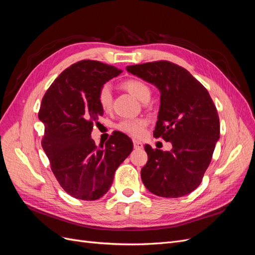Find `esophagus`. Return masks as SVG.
Masks as SVG:
<instances>
[{
	"instance_id": "1",
	"label": "esophagus",
	"mask_w": 255,
	"mask_h": 255,
	"mask_svg": "<svg viewBox=\"0 0 255 255\" xmlns=\"http://www.w3.org/2000/svg\"><path fill=\"white\" fill-rule=\"evenodd\" d=\"M133 143H134V149H136V150H141V149L143 148V144H142V142H140V141L134 140Z\"/></svg>"
}]
</instances>
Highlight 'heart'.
Returning a JSON list of instances; mask_svg holds the SVG:
<instances>
[{
	"mask_svg": "<svg viewBox=\"0 0 255 255\" xmlns=\"http://www.w3.org/2000/svg\"><path fill=\"white\" fill-rule=\"evenodd\" d=\"M122 87L129 92L138 101L144 103L151 98V90L148 85L139 80H128L122 84ZM112 88L110 84H105L99 90L98 102L101 109L107 113L112 109ZM148 121L145 119H125L121 120L116 128L120 132L135 138H141L145 134V128Z\"/></svg>",
	"mask_w": 255,
	"mask_h": 255,
	"instance_id": "1",
	"label": "heart"
}]
</instances>
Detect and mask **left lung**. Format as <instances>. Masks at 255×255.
Returning <instances> with one entry per match:
<instances>
[{
    "label": "left lung",
    "mask_w": 255,
    "mask_h": 255,
    "mask_svg": "<svg viewBox=\"0 0 255 255\" xmlns=\"http://www.w3.org/2000/svg\"><path fill=\"white\" fill-rule=\"evenodd\" d=\"M127 70L159 90L153 136L172 144L166 152L144 146L148 161L140 172L142 183L158 197L186 196L202 182L219 140V117L213 100L186 69L170 61L128 66Z\"/></svg>",
    "instance_id": "left-lung-1"
}]
</instances>
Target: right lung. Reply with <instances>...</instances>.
Masks as SVG:
<instances>
[{"label":"right lung","instance_id":"1","mask_svg":"<svg viewBox=\"0 0 255 255\" xmlns=\"http://www.w3.org/2000/svg\"><path fill=\"white\" fill-rule=\"evenodd\" d=\"M120 73L114 66L81 60L59 74L41 101L42 148L60 186L73 198L92 201L103 197L116 169L133 150L129 137L120 132L101 148L91 139L94 122L104 113L99 90Z\"/></svg>","mask_w":255,"mask_h":255}]
</instances>
